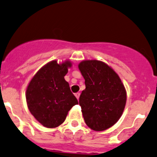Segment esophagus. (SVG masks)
Returning a JSON list of instances; mask_svg holds the SVG:
<instances>
[{"instance_id": "esophagus-1", "label": "esophagus", "mask_w": 157, "mask_h": 157, "mask_svg": "<svg viewBox=\"0 0 157 157\" xmlns=\"http://www.w3.org/2000/svg\"><path fill=\"white\" fill-rule=\"evenodd\" d=\"M80 93H76V94H75V97H77V100H79V97H80Z\"/></svg>"}]
</instances>
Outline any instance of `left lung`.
<instances>
[{"label":"left lung","instance_id":"8db88e82","mask_svg":"<svg viewBox=\"0 0 157 157\" xmlns=\"http://www.w3.org/2000/svg\"><path fill=\"white\" fill-rule=\"evenodd\" d=\"M78 68L85 80L79 103L86 125L95 131L113 126L122 116L127 91L118 74L104 62L83 60Z\"/></svg>","mask_w":157,"mask_h":157}]
</instances>
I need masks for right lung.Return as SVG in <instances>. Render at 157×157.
Listing matches in <instances>:
<instances>
[{"label":"right lung","mask_w":157,"mask_h":157,"mask_svg":"<svg viewBox=\"0 0 157 157\" xmlns=\"http://www.w3.org/2000/svg\"><path fill=\"white\" fill-rule=\"evenodd\" d=\"M71 67L70 60L60 63L52 60L36 73L27 87V107L35 119L47 128H55L63 124L68 111L78 104L64 79Z\"/></svg>","instance_id":"right-lung-1"}]
</instances>
